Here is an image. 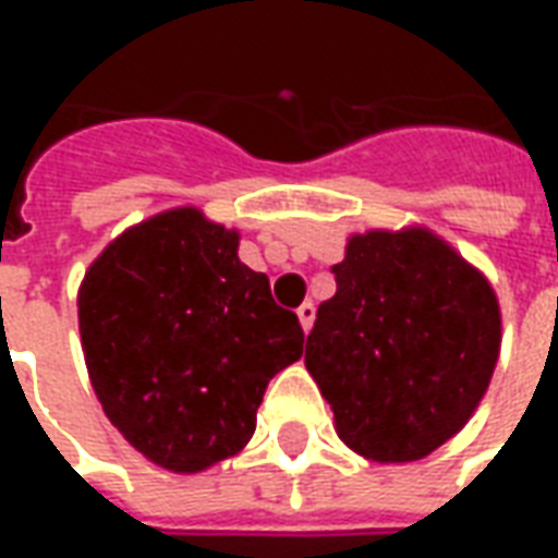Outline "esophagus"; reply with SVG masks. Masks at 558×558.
I'll return each instance as SVG.
<instances>
[{
  "instance_id": "34e87169",
  "label": "esophagus",
  "mask_w": 558,
  "mask_h": 558,
  "mask_svg": "<svg viewBox=\"0 0 558 558\" xmlns=\"http://www.w3.org/2000/svg\"><path fill=\"white\" fill-rule=\"evenodd\" d=\"M295 314H299V323H302L304 331H311V328H314V319H316V307H314V304L304 302L302 307L295 311Z\"/></svg>"
}]
</instances>
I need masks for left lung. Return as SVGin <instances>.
I'll return each mask as SVG.
<instances>
[{
    "mask_svg": "<svg viewBox=\"0 0 558 558\" xmlns=\"http://www.w3.org/2000/svg\"><path fill=\"white\" fill-rule=\"evenodd\" d=\"M304 367L340 442L374 463L421 460L466 427L502 350L487 275L421 223L352 232Z\"/></svg>",
    "mask_w": 558,
    "mask_h": 558,
    "instance_id": "1",
    "label": "left lung"
}]
</instances>
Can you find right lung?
<instances>
[{
  "instance_id": "add662e5",
  "label": "right lung",
  "mask_w": 558,
  "mask_h": 558,
  "mask_svg": "<svg viewBox=\"0 0 558 558\" xmlns=\"http://www.w3.org/2000/svg\"><path fill=\"white\" fill-rule=\"evenodd\" d=\"M239 230L175 206L119 232L77 290L104 415L148 463L194 475L251 442L268 379L299 362V316L239 259Z\"/></svg>"
}]
</instances>
